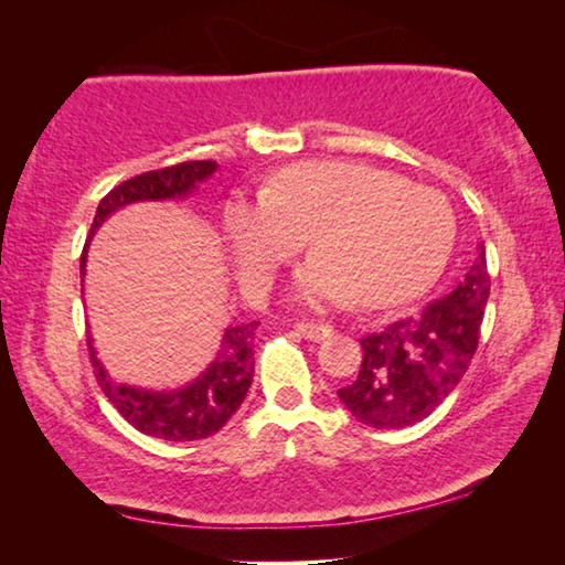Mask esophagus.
Returning <instances> with one entry per match:
<instances>
[{
  "label": "esophagus",
  "instance_id": "esophagus-1",
  "mask_svg": "<svg viewBox=\"0 0 565 565\" xmlns=\"http://www.w3.org/2000/svg\"><path fill=\"white\" fill-rule=\"evenodd\" d=\"M296 329H299L301 337L309 339V341H321V339H327L333 333L329 323H319V321H299V323H296Z\"/></svg>",
  "mask_w": 565,
  "mask_h": 565
}]
</instances>
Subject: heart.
Wrapping results in <instances>:
<instances>
[{
    "instance_id": "1",
    "label": "heart",
    "mask_w": 565,
    "mask_h": 565,
    "mask_svg": "<svg viewBox=\"0 0 565 565\" xmlns=\"http://www.w3.org/2000/svg\"><path fill=\"white\" fill-rule=\"evenodd\" d=\"M222 226L252 289H264L309 236L319 252L296 271V294L317 306L411 299L441 274L456 238L441 191L356 161H306L259 194L236 191Z\"/></svg>"
}]
</instances>
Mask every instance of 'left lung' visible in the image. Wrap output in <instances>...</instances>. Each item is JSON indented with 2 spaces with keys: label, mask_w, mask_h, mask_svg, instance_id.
I'll list each match as a JSON object with an SVG mask.
<instances>
[{
  "label": "left lung",
  "mask_w": 565,
  "mask_h": 565,
  "mask_svg": "<svg viewBox=\"0 0 565 565\" xmlns=\"http://www.w3.org/2000/svg\"><path fill=\"white\" fill-rule=\"evenodd\" d=\"M489 294L481 246L451 294L361 339L359 376L339 388L341 404L371 428H406L434 414L471 366Z\"/></svg>",
  "instance_id": "left-lung-1"
}]
</instances>
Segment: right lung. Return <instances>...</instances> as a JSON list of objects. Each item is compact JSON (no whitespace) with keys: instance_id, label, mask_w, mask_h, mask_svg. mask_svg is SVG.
Instances as JSON below:
<instances>
[{"instance_id":"1","label":"right lung","mask_w":565,"mask_h":565,"mask_svg":"<svg viewBox=\"0 0 565 565\" xmlns=\"http://www.w3.org/2000/svg\"><path fill=\"white\" fill-rule=\"evenodd\" d=\"M216 171V161H184L167 169H154L147 174L121 181L107 196L102 199L94 214L89 236L111 216L117 209L134 202H161V199L189 196L196 184H202ZM87 244L82 252V266L87 262ZM256 321L236 323L224 331L222 349L216 359L209 363L202 376L191 381L189 386L177 391H147L127 384H117L107 376L97 351L92 347V366L97 371V381L114 408L137 428L151 438L164 441H199L224 428L228 418L236 414L246 398V391L254 379V329Z\"/></svg>"}]
</instances>
